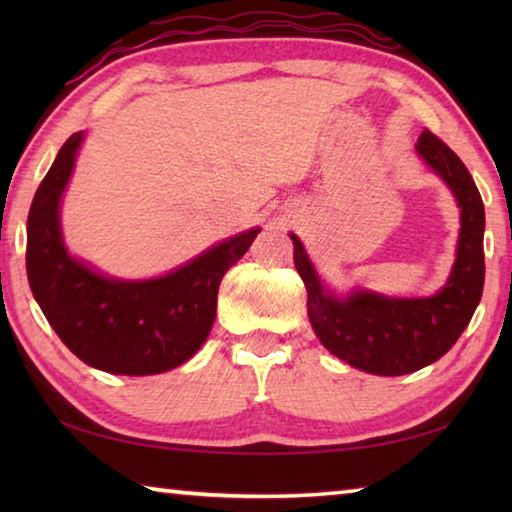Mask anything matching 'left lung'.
Listing matches in <instances>:
<instances>
[{
  "instance_id": "left-lung-1",
  "label": "left lung",
  "mask_w": 512,
  "mask_h": 512,
  "mask_svg": "<svg viewBox=\"0 0 512 512\" xmlns=\"http://www.w3.org/2000/svg\"><path fill=\"white\" fill-rule=\"evenodd\" d=\"M415 149L449 185L461 207L456 262L436 296L386 298L361 289L336 298L323 287L300 239L291 235L293 262L307 287V311L316 336L334 357L370 375H409L438 361L463 334L483 293L485 212L479 189L461 158L431 131H422Z\"/></svg>"
}]
</instances>
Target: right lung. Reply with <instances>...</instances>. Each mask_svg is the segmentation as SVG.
Listing matches in <instances>:
<instances>
[{
  "label": "right lung",
  "instance_id": "add662e5",
  "mask_svg": "<svg viewBox=\"0 0 512 512\" xmlns=\"http://www.w3.org/2000/svg\"><path fill=\"white\" fill-rule=\"evenodd\" d=\"M83 133L60 146L33 196L27 221V275L42 314L83 363L112 375H158L185 363L205 343L223 275L259 228L225 239L155 280H112L67 253L60 196L72 176Z\"/></svg>",
  "mask_w": 512,
  "mask_h": 512
}]
</instances>
